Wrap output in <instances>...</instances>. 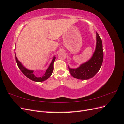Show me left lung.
<instances>
[{
  "instance_id": "1",
  "label": "left lung",
  "mask_w": 124,
  "mask_h": 124,
  "mask_svg": "<svg viewBox=\"0 0 124 124\" xmlns=\"http://www.w3.org/2000/svg\"><path fill=\"white\" fill-rule=\"evenodd\" d=\"M103 59L102 43L98 33H97L96 51L92 58L77 69H70L71 76L80 80H87L93 77L98 72L102 65Z\"/></svg>"
}]
</instances>
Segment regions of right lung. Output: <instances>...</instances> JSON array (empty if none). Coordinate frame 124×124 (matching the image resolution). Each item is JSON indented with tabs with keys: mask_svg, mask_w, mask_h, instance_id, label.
Listing matches in <instances>:
<instances>
[{
	"mask_svg": "<svg viewBox=\"0 0 124 124\" xmlns=\"http://www.w3.org/2000/svg\"><path fill=\"white\" fill-rule=\"evenodd\" d=\"M15 55H16V53H15ZM16 62L18 68H20L22 73H23L25 76H26L28 78H29V79H31L33 81L42 82L47 80L52 74V72H53V63L55 60V57L53 58L49 67H48V68L46 70V73H45V74L43 76L41 77H37L35 75L33 74V71L28 70L26 68H25L24 67L22 66L21 62L17 60V58L16 57Z\"/></svg>",
	"mask_w": 124,
	"mask_h": 124,
	"instance_id": "add662e5",
	"label": "right lung"
}]
</instances>
